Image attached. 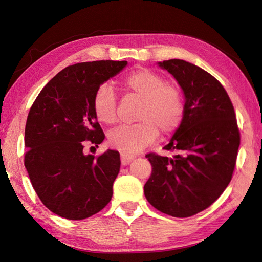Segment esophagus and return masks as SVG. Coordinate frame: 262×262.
Here are the masks:
<instances>
[{
  "mask_svg": "<svg viewBox=\"0 0 262 262\" xmlns=\"http://www.w3.org/2000/svg\"><path fill=\"white\" fill-rule=\"evenodd\" d=\"M133 159H135V156H131V155H127V153L122 152L121 153V163L123 165H127L129 164Z\"/></svg>",
  "mask_w": 262,
  "mask_h": 262,
  "instance_id": "esophagus-1",
  "label": "esophagus"
}]
</instances>
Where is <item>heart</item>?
Returning a JSON list of instances; mask_svg holds the SVG:
<instances>
[{"mask_svg": "<svg viewBox=\"0 0 262 262\" xmlns=\"http://www.w3.org/2000/svg\"><path fill=\"white\" fill-rule=\"evenodd\" d=\"M123 83L127 90L143 99L139 114L141 122L116 127L110 131L107 140L113 148L132 155L155 141L159 130L162 135L173 133L182 122L184 105L179 90L150 70L139 69L127 75ZM93 110L101 122H116L117 95L110 83L98 86Z\"/></svg>", "mask_w": 262, "mask_h": 262, "instance_id": "1", "label": "heart"}]
</instances>
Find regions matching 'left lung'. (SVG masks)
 <instances>
[{"label": "left lung", "mask_w": 262, "mask_h": 262, "mask_svg": "<svg viewBox=\"0 0 262 262\" xmlns=\"http://www.w3.org/2000/svg\"><path fill=\"white\" fill-rule=\"evenodd\" d=\"M184 95V113L164 150L149 153L152 165L144 195L165 214L187 218L207 209L231 181L240 145L233 105L225 88L205 70L184 60L158 62Z\"/></svg>", "instance_id": "left-lung-1"}]
</instances>
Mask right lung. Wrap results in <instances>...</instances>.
Returning a JSON list of instances; mask_svg holds the SVG:
<instances>
[{"instance_id":"1","label":"right lung","mask_w":262,"mask_h":262,"mask_svg":"<svg viewBox=\"0 0 262 262\" xmlns=\"http://www.w3.org/2000/svg\"><path fill=\"white\" fill-rule=\"evenodd\" d=\"M126 64L106 60L70 66L48 82L31 106L24 165L43 205L62 218H89L111 200L120 153L106 150L97 158L83 148L104 140L93 110L95 91Z\"/></svg>"}]
</instances>
